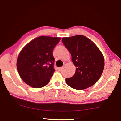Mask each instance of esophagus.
<instances>
[{
  "label": "esophagus",
  "mask_w": 121,
  "mask_h": 121,
  "mask_svg": "<svg viewBox=\"0 0 121 121\" xmlns=\"http://www.w3.org/2000/svg\"><path fill=\"white\" fill-rule=\"evenodd\" d=\"M62 67H59V68H58V70L59 71H61V70H62Z\"/></svg>",
  "instance_id": "obj_1"
}]
</instances>
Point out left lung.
Returning a JSON list of instances; mask_svg holds the SVG:
<instances>
[{
    "mask_svg": "<svg viewBox=\"0 0 121 121\" xmlns=\"http://www.w3.org/2000/svg\"><path fill=\"white\" fill-rule=\"evenodd\" d=\"M62 41L76 67L74 75L66 78V83L77 90L92 86L99 79L104 68L102 52L94 43L83 35L63 38Z\"/></svg>",
    "mask_w": 121,
    "mask_h": 121,
    "instance_id": "obj_1",
    "label": "left lung"
}]
</instances>
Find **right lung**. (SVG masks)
<instances>
[{"label":"right lung","mask_w":121,"mask_h":121,"mask_svg":"<svg viewBox=\"0 0 121 121\" xmlns=\"http://www.w3.org/2000/svg\"><path fill=\"white\" fill-rule=\"evenodd\" d=\"M60 38L40 36L31 41L19 53L17 69L25 82L35 88L47 84L55 71L53 55Z\"/></svg>","instance_id":"add662e5"}]
</instances>
